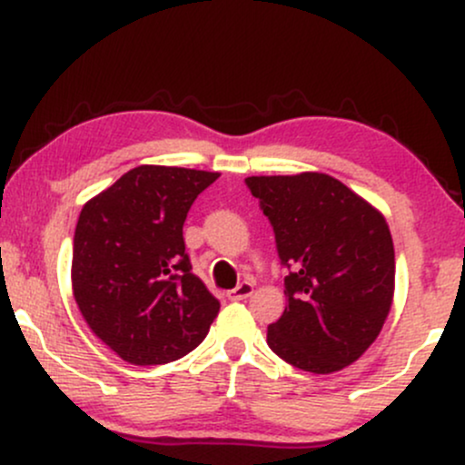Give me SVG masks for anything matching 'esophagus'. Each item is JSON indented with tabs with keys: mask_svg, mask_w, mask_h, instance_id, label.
<instances>
[{
	"mask_svg": "<svg viewBox=\"0 0 465 465\" xmlns=\"http://www.w3.org/2000/svg\"><path fill=\"white\" fill-rule=\"evenodd\" d=\"M251 292H253V284H251V282H242V284H238L233 291H229L227 297L232 302H240V300H247V297H251Z\"/></svg>",
	"mask_w": 465,
	"mask_h": 465,
	"instance_id": "obj_1",
	"label": "esophagus"
}]
</instances>
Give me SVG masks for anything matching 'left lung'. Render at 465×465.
I'll use <instances>...</instances> for the list:
<instances>
[{"label":"left lung","instance_id":"8db88e82","mask_svg":"<svg viewBox=\"0 0 465 465\" xmlns=\"http://www.w3.org/2000/svg\"><path fill=\"white\" fill-rule=\"evenodd\" d=\"M288 269L286 311L266 343L312 373L359 361L381 334L396 288V253L385 216L323 173L247 177Z\"/></svg>","mask_w":465,"mask_h":465}]
</instances>
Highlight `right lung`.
<instances>
[{"label":"right lung","instance_id":"1","mask_svg":"<svg viewBox=\"0 0 465 465\" xmlns=\"http://www.w3.org/2000/svg\"><path fill=\"white\" fill-rule=\"evenodd\" d=\"M221 177L137 165L84 203L74 233L72 288L92 332L131 365H163L210 332L221 303L192 273L183 223Z\"/></svg>","mask_w":465,"mask_h":465}]
</instances>
